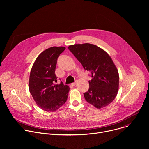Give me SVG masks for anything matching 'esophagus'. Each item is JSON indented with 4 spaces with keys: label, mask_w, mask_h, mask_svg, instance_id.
I'll return each mask as SVG.
<instances>
[{
    "label": "esophagus",
    "mask_w": 149,
    "mask_h": 149,
    "mask_svg": "<svg viewBox=\"0 0 149 149\" xmlns=\"http://www.w3.org/2000/svg\"><path fill=\"white\" fill-rule=\"evenodd\" d=\"M76 85H77V82H73V83H72V84H71V86H74H74H75Z\"/></svg>",
    "instance_id": "obj_1"
}]
</instances>
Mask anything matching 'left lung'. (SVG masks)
<instances>
[{"mask_svg":"<svg viewBox=\"0 0 149 149\" xmlns=\"http://www.w3.org/2000/svg\"><path fill=\"white\" fill-rule=\"evenodd\" d=\"M70 51L91 73L89 90L84 93L86 100L95 107L101 109L116 98L119 86L118 70L110 55L102 49L91 44H75Z\"/></svg>","mask_w":149,"mask_h":149,"instance_id":"left-lung-1","label":"left lung"}]
</instances>
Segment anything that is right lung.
<instances>
[{
	"label": "right lung",
	"mask_w": 149,
	"mask_h": 149,
	"mask_svg": "<svg viewBox=\"0 0 149 149\" xmlns=\"http://www.w3.org/2000/svg\"><path fill=\"white\" fill-rule=\"evenodd\" d=\"M63 47H52L40 53L32 67L29 81V91L36 104L45 111L54 112L67 100L70 87L57 82L55 68Z\"/></svg>",
	"instance_id": "obj_1"
}]
</instances>
